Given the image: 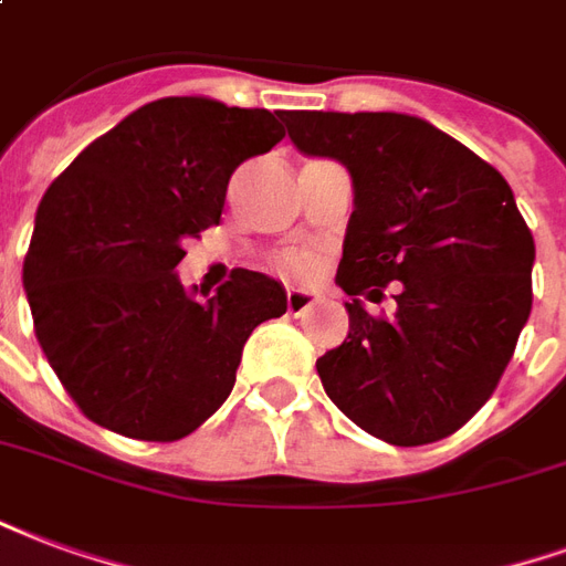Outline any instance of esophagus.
<instances>
[{
  "mask_svg": "<svg viewBox=\"0 0 566 566\" xmlns=\"http://www.w3.org/2000/svg\"><path fill=\"white\" fill-rule=\"evenodd\" d=\"M315 305V294H308V291H287V312L291 315H303L305 308H312Z\"/></svg>",
  "mask_w": 566,
  "mask_h": 566,
  "instance_id": "esophagus-1",
  "label": "esophagus"
}]
</instances>
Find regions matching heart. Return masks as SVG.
<instances>
[{"label":"heart","mask_w":566,"mask_h":566,"mask_svg":"<svg viewBox=\"0 0 566 566\" xmlns=\"http://www.w3.org/2000/svg\"><path fill=\"white\" fill-rule=\"evenodd\" d=\"M272 266L284 275H291V279H308L321 266V258L308 249H284L272 254Z\"/></svg>","instance_id":"1"}]
</instances>
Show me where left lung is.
<instances>
[{"label": "left lung", "instance_id": "1", "mask_svg": "<svg viewBox=\"0 0 566 566\" xmlns=\"http://www.w3.org/2000/svg\"><path fill=\"white\" fill-rule=\"evenodd\" d=\"M300 153L350 170L336 282L347 342L317 359L326 396L396 447L450 438L495 392L531 315L534 237L480 155L405 113L284 111ZM397 282V315L368 316Z\"/></svg>", "mask_w": 566, "mask_h": 566}]
</instances>
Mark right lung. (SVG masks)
<instances>
[{
    "label": "right lung",
    "instance_id": "1",
    "mask_svg": "<svg viewBox=\"0 0 566 566\" xmlns=\"http://www.w3.org/2000/svg\"><path fill=\"white\" fill-rule=\"evenodd\" d=\"M282 111L212 98L144 104L41 198L23 261L35 338L74 405L137 441H179L219 411L251 329L287 312L263 272L219 294L177 279L182 242L221 221L233 170L284 137Z\"/></svg>",
    "mask_w": 566,
    "mask_h": 566
}]
</instances>
